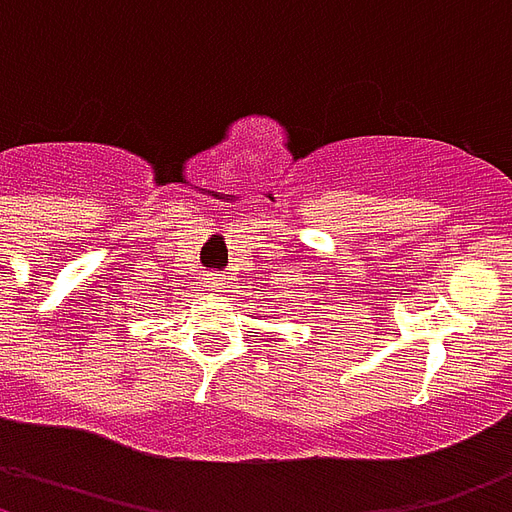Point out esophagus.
Here are the masks:
<instances>
[{
  "label": "esophagus",
  "instance_id": "1",
  "mask_svg": "<svg viewBox=\"0 0 512 512\" xmlns=\"http://www.w3.org/2000/svg\"><path fill=\"white\" fill-rule=\"evenodd\" d=\"M203 287H208V290H219V287H222V274H203Z\"/></svg>",
  "mask_w": 512,
  "mask_h": 512
}]
</instances>
